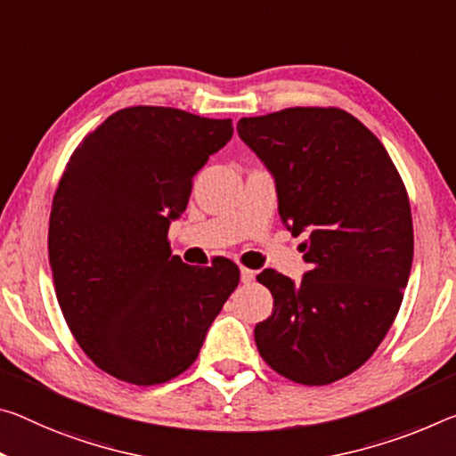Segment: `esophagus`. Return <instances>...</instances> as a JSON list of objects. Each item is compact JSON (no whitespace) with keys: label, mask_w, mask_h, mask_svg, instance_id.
I'll use <instances>...</instances> for the list:
<instances>
[{"label":"esophagus","mask_w":456,"mask_h":456,"mask_svg":"<svg viewBox=\"0 0 456 456\" xmlns=\"http://www.w3.org/2000/svg\"><path fill=\"white\" fill-rule=\"evenodd\" d=\"M254 278H256L254 270H249V267H241V281H243V284H251Z\"/></svg>","instance_id":"34e87169"}]
</instances>
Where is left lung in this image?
<instances>
[{"label": "left lung", "mask_w": 456, "mask_h": 456, "mask_svg": "<svg viewBox=\"0 0 456 456\" xmlns=\"http://www.w3.org/2000/svg\"><path fill=\"white\" fill-rule=\"evenodd\" d=\"M237 132L276 178L281 223L308 237L298 284L272 267L257 276L273 296L257 351L286 379L329 386L373 355L402 306L414 256L406 186L384 143L338 107L241 118Z\"/></svg>", "instance_id": "8db88e82"}]
</instances>
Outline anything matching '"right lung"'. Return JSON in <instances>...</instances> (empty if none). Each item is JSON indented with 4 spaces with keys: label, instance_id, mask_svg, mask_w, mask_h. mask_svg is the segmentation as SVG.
I'll use <instances>...</instances> for the list:
<instances>
[{
    "label": "right lung",
    "instance_id": "right-lung-1",
    "mask_svg": "<svg viewBox=\"0 0 456 456\" xmlns=\"http://www.w3.org/2000/svg\"><path fill=\"white\" fill-rule=\"evenodd\" d=\"M231 135V119L135 105L67 162L48 227L54 290L78 346L115 379L146 387L189 370L240 284L231 259L189 265L168 241L194 175Z\"/></svg>",
    "mask_w": 456,
    "mask_h": 456
}]
</instances>
